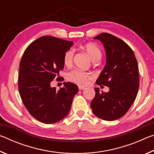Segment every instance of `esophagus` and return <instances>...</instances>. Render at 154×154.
<instances>
[{
	"label": "esophagus",
	"mask_w": 154,
	"mask_h": 154,
	"mask_svg": "<svg viewBox=\"0 0 154 154\" xmlns=\"http://www.w3.org/2000/svg\"><path fill=\"white\" fill-rule=\"evenodd\" d=\"M85 89V88L84 87H83V86H79V90H84Z\"/></svg>",
	"instance_id": "34e87169"
}]
</instances>
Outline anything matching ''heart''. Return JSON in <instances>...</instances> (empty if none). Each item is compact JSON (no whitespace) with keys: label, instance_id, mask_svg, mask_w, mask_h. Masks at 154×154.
Wrapping results in <instances>:
<instances>
[{"label":"heart","instance_id":"heart-1","mask_svg":"<svg viewBox=\"0 0 154 154\" xmlns=\"http://www.w3.org/2000/svg\"><path fill=\"white\" fill-rule=\"evenodd\" d=\"M83 49L84 50L88 56H89L90 59L94 62L99 61L102 56L101 51L97 46L93 43H88L86 45L83 46ZM74 51L72 49H70L65 52L63 61L64 64L66 66H70L72 64V58H73ZM67 78L70 82L77 85L85 86L90 83L92 79V75L90 72L79 71V70L75 69L72 70L69 72L67 75Z\"/></svg>","mask_w":154,"mask_h":154}]
</instances>
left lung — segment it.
<instances>
[{"mask_svg":"<svg viewBox=\"0 0 154 154\" xmlns=\"http://www.w3.org/2000/svg\"><path fill=\"white\" fill-rule=\"evenodd\" d=\"M103 43L106 52V64L96 84L109 88L108 92L96 94L90 106L94 114L106 121L116 120L124 116L137 97L139 88L138 63L132 49L116 36L101 33L94 38Z\"/></svg>","mask_w":154,"mask_h":154,"instance_id":"8db88e82","label":"left lung"}]
</instances>
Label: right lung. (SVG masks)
Wrapping results in <instances>:
<instances>
[{
	"instance_id": "obj_1",
	"label": "right lung",
	"mask_w": 154,
	"mask_h": 154,
	"mask_svg": "<svg viewBox=\"0 0 154 154\" xmlns=\"http://www.w3.org/2000/svg\"><path fill=\"white\" fill-rule=\"evenodd\" d=\"M73 42L51 36H43L27 47L20 63L18 89L26 108L31 116L44 124L56 123L71 109L77 85L64 82L56 90L51 87L63 69L64 55Z\"/></svg>"
}]
</instances>
